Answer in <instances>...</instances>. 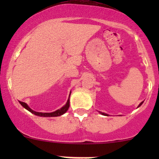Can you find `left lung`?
I'll return each instance as SVG.
<instances>
[{"mask_svg": "<svg viewBox=\"0 0 159 159\" xmlns=\"http://www.w3.org/2000/svg\"><path fill=\"white\" fill-rule=\"evenodd\" d=\"M142 104H143V102H142L140 104V105H139V106H138V107H140V105H142ZM101 114H103V115H105V116H107V115L106 114H105V113H101Z\"/></svg>", "mask_w": 159, "mask_h": 159, "instance_id": "8db88e82", "label": "left lung"}]
</instances>
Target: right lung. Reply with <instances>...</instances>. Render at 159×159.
Returning a JSON list of instances; mask_svg holds the SVG:
<instances>
[{
  "label": "right lung",
  "instance_id": "obj_1",
  "mask_svg": "<svg viewBox=\"0 0 159 159\" xmlns=\"http://www.w3.org/2000/svg\"><path fill=\"white\" fill-rule=\"evenodd\" d=\"M19 102L24 107H25V108H26L27 110H28L30 112H31L32 114H34L35 115H37V116H45V117H46V116L51 117V116H61V115L65 114L69 107V99H68L66 104L64 106L62 107L61 109H59V110L54 111V112H52V113H41V112H36V111H33L32 109H30V107H28V105H27L25 102Z\"/></svg>",
  "mask_w": 159,
  "mask_h": 159
}]
</instances>
